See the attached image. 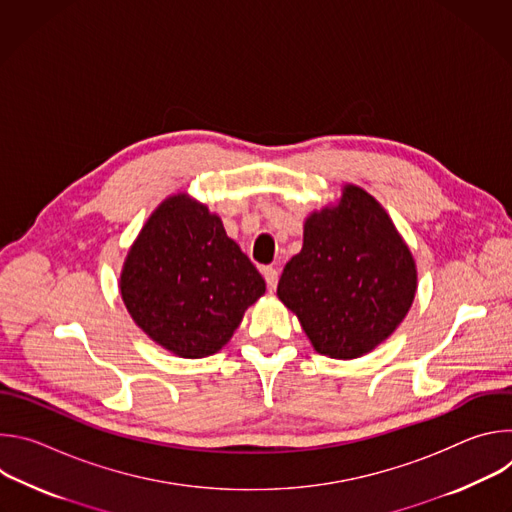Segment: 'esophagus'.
Here are the masks:
<instances>
[{
  "label": "esophagus",
  "mask_w": 512,
  "mask_h": 512,
  "mask_svg": "<svg viewBox=\"0 0 512 512\" xmlns=\"http://www.w3.org/2000/svg\"><path fill=\"white\" fill-rule=\"evenodd\" d=\"M263 277L267 281V289L275 291L277 287V279H279V271L275 267H263Z\"/></svg>",
  "instance_id": "34e87169"
}]
</instances>
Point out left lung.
Listing matches in <instances>:
<instances>
[{"label": "left lung", "mask_w": 512, "mask_h": 512, "mask_svg": "<svg viewBox=\"0 0 512 512\" xmlns=\"http://www.w3.org/2000/svg\"><path fill=\"white\" fill-rule=\"evenodd\" d=\"M417 265L387 210L344 184L336 202L308 214L304 245L283 267L277 298L316 352L352 360L385 342L407 316Z\"/></svg>", "instance_id": "8db88e82"}]
</instances>
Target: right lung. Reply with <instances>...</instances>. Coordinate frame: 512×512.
Masks as SVG:
<instances>
[{"label":"right lung","instance_id":"right-lung-1","mask_svg":"<svg viewBox=\"0 0 512 512\" xmlns=\"http://www.w3.org/2000/svg\"><path fill=\"white\" fill-rule=\"evenodd\" d=\"M133 322L180 358L221 350L265 279L227 237L221 216L186 192L168 196L141 227L119 275Z\"/></svg>","mask_w":512,"mask_h":512}]
</instances>
